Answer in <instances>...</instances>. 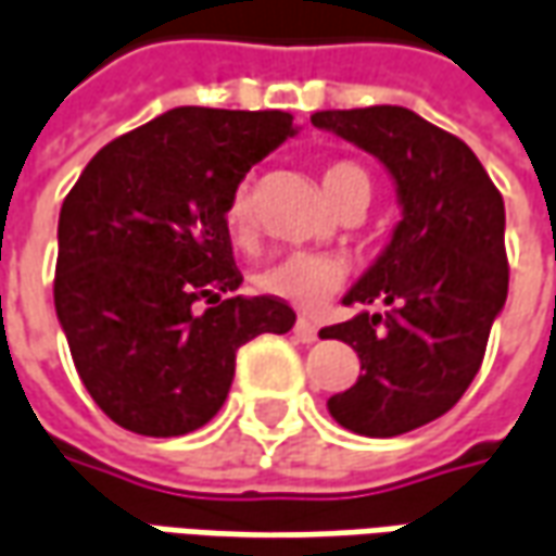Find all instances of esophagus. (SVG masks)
<instances>
[{
	"label": "esophagus",
	"instance_id": "esophagus-1",
	"mask_svg": "<svg viewBox=\"0 0 556 556\" xmlns=\"http://www.w3.org/2000/svg\"><path fill=\"white\" fill-rule=\"evenodd\" d=\"M294 338L301 343H313L319 338V328L313 326V323H307V319H298V323H294Z\"/></svg>",
	"mask_w": 556,
	"mask_h": 556
}]
</instances>
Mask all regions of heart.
Returning <instances> with one entry per match:
<instances>
[{"mask_svg":"<svg viewBox=\"0 0 556 556\" xmlns=\"http://www.w3.org/2000/svg\"><path fill=\"white\" fill-rule=\"evenodd\" d=\"M323 191L331 200L334 210H341L346 200L368 198L371 200V176L353 161H338L323 169ZM255 218V194L252 182H240L230 191L228 210H225V225L228 230L243 240L252 230ZM346 277V264L338 255L326 252H289L274 264H267L255 277L258 289L277 301L294 304V307H316L328 294L338 292V286Z\"/></svg>","mask_w":556,"mask_h":556,"instance_id":"1","label":"heart"}]
</instances>
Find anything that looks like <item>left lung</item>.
I'll return each instance as SVG.
<instances>
[{"label":"left lung","instance_id":"left-lung-1","mask_svg":"<svg viewBox=\"0 0 556 556\" xmlns=\"http://www.w3.org/2000/svg\"><path fill=\"white\" fill-rule=\"evenodd\" d=\"M313 127L374 154L402 222L343 294L350 323L323 328L358 353L362 374L328 399L343 429L405 435L447 414L475 380L508 298L505 203L463 139L402 105L316 112ZM387 303L383 317L367 309Z\"/></svg>","mask_w":556,"mask_h":556}]
</instances>
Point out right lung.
Segmentation results:
<instances>
[{"label":"right lung","mask_w":556,"mask_h":556,"mask_svg":"<svg viewBox=\"0 0 556 556\" xmlns=\"http://www.w3.org/2000/svg\"><path fill=\"white\" fill-rule=\"evenodd\" d=\"M298 134L289 112L182 105L93 154L56 225L54 307L75 371L136 435H188L228 399L237 350L294 309L233 294L230 191Z\"/></svg>","instance_id":"obj_1"}]
</instances>
